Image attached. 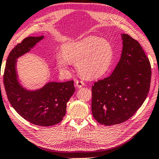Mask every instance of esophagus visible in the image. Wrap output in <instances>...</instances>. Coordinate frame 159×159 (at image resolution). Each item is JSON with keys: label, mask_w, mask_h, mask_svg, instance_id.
Returning <instances> with one entry per match:
<instances>
[{"label": "esophagus", "mask_w": 159, "mask_h": 159, "mask_svg": "<svg viewBox=\"0 0 159 159\" xmlns=\"http://www.w3.org/2000/svg\"><path fill=\"white\" fill-rule=\"evenodd\" d=\"M84 85V83L82 80H76V87L77 88H80Z\"/></svg>", "instance_id": "esophagus-1"}]
</instances>
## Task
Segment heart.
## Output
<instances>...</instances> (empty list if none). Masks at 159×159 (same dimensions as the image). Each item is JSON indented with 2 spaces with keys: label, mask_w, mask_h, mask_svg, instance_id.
<instances>
[{
  "label": "heart",
  "mask_w": 159,
  "mask_h": 159,
  "mask_svg": "<svg viewBox=\"0 0 159 159\" xmlns=\"http://www.w3.org/2000/svg\"><path fill=\"white\" fill-rule=\"evenodd\" d=\"M114 58L111 44L97 36H88L79 41L67 44L63 52L56 54L59 68L66 70L72 62L80 75L88 79H97L110 69Z\"/></svg>",
  "instance_id": "b5f03b06"
}]
</instances>
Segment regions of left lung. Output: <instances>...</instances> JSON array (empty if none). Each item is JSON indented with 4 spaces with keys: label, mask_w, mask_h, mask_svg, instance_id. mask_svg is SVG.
Listing matches in <instances>:
<instances>
[{
    "label": "left lung",
    "mask_w": 159,
    "mask_h": 159,
    "mask_svg": "<svg viewBox=\"0 0 159 159\" xmlns=\"http://www.w3.org/2000/svg\"><path fill=\"white\" fill-rule=\"evenodd\" d=\"M120 59L111 76L92 86L91 111L99 123H123L142 106L149 92L151 66L138 41L122 34Z\"/></svg>",
    "instance_id": "obj_1"
}]
</instances>
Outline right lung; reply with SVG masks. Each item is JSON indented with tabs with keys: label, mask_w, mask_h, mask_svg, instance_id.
<instances>
[{
	"label": "right lung",
	"mask_w": 159,
	"mask_h": 159,
	"mask_svg": "<svg viewBox=\"0 0 159 159\" xmlns=\"http://www.w3.org/2000/svg\"><path fill=\"white\" fill-rule=\"evenodd\" d=\"M44 36H29L17 44L7 57L3 82L7 98L15 110L32 124L52 126L61 122L66 104L75 91L74 81L49 82L36 90H28L18 80L17 59L29 52Z\"/></svg>",
	"instance_id": "add662e5"
}]
</instances>
